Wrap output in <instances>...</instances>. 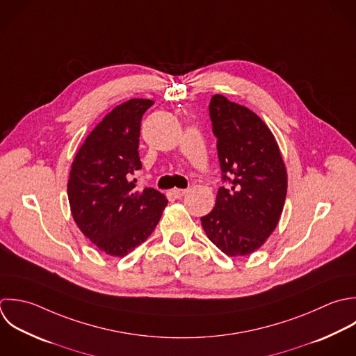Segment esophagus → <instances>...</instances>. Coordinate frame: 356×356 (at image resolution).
Returning <instances> with one entry per match:
<instances>
[{
  "mask_svg": "<svg viewBox=\"0 0 356 356\" xmlns=\"http://www.w3.org/2000/svg\"><path fill=\"white\" fill-rule=\"evenodd\" d=\"M186 193H187V190H184V188H173L172 190V194L175 198H181L183 195H186Z\"/></svg>",
  "mask_w": 356,
  "mask_h": 356,
  "instance_id": "obj_1",
  "label": "esophagus"
}]
</instances>
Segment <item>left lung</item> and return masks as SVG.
Segmentation results:
<instances>
[{
	"instance_id": "obj_1",
	"label": "left lung",
	"mask_w": 356,
	"mask_h": 356,
	"mask_svg": "<svg viewBox=\"0 0 356 356\" xmlns=\"http://www.w3.org/2000/svg\"><path fill=\"white\" fill-rule=\"evenodd\" d=\"M209 115L218 138L223 180L215 208L201 218L208 238L226 255L245 257L275 232L287 195V170L268 124L251 109L220 94Z\"/></svg>"
}]
</instances>
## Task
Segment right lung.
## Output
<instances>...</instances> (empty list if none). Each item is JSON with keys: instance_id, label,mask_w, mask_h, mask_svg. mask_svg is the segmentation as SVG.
<instances>
[{"instance_id": "obj_1", "label": "right lung", "mask_w": 356, "mask_h": 356, "mask_svg": "<svg viewBox=\"0 0 356 356\" xmlns=\"http://www.w3.org/2000/svg\"><path fill=\"white\" fill-rule=\"evenodd\" d=\"M152 99L131 98L115 106L79 148L67 180V198L80 232L102 252L123 258L156 227L166 197L136 187L141 169L140 126Z\"/></svg>"}]
</instances>
